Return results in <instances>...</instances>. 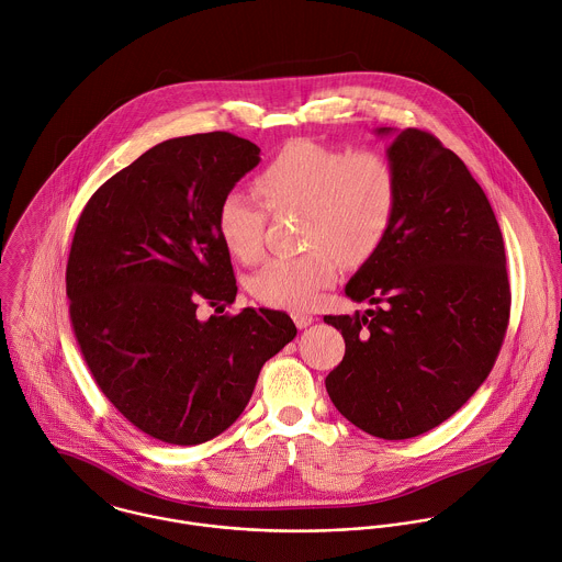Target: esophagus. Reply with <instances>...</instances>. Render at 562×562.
<instances>
[{
	"label": "esophagus",
	"instance_id": "obj_1",
	"mask_svg": "<svg viewBox=\"0 0 562 562\" xmlns=\"http://www.w3.org/2000/svg\"><path fill=\"white\" fill-rule=\"evenodd\" d=\"M293 322H295V326L300 330H304V328H308L315 322V317L308 315V313H293Z\"/></svg>",
	"mask_w": 562,
	"mask_h": 562
}]
</instances>
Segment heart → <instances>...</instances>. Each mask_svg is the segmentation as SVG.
<instances>
[{
    "instance_id": "1",
    "label": "heart",
    "mask_w": 562,
    "mask_h": 562,
    "mask_svg": "<svg viewBox=\"0 0 562 562\" xmlns=\"http://www.w3.org/2000/svg\"><path fill=\"white\" fill-rule=\"evenodd\" d=\"M256 194L273 212H302L306 254L276 258L249 280L251 295L273 308L306 311L337 276L341 262H361L387 238L398 207V175L379 153H348L313 139L284 144L254 179ZM216 232L240 262L262 254L265 212L229 192L216 210Z\"/></svg>"
}]
</instances>
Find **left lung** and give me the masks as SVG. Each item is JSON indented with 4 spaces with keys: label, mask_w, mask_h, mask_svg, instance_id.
<instances>
[{
    "label": "left lung",
    "mask_w": 562,
    "mask_h": 562,
    "mask_svg": "<svg viewBox=\"0 0 562 562\" xmlns=\"http://www.w3.org/2000/svg\"><path fill=\"white\" fill-rule=\"evenodd\" d=\"M376 135H394L398 207L383 245L346 284L374 311L324 317L346 341L326 390L355 427L407 440L451 418L491 374L510 282L499 223L467 164L420 128Z\"/></svg>",
    "instance_id": "left-lung-1"
}]
</instances>
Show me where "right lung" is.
I'll return each instance as SVG.
<instances>
[{"label":"right lung","instance_id":"obj_1","mask_svg":"<svg viewBox=\"0 0 562 562\" xmlns=\"http://www.w3.org/2000/svg\"><path fill=\"white\" fill-rule=\"evenodd\" d=\"M260 148L214 131L166 139L87 201L65 284L80 352L113 407L168 445L207 442L236 423L258 374L295 335L282 311L243 308L216 232L223 196Z\"/></svg>","mask_w":562,"mask_h":562}]
</instances>
